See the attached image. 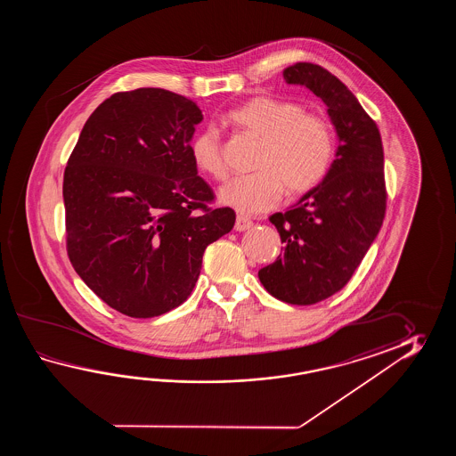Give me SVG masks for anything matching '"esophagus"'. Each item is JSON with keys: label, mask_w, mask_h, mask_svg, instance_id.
<instances>
[{"label": "esophagus", "mask_w": 456, "mask_h": 456, "mask_svg": "<svg viewBox=\"0 0 456 456\" xmlns=\"http://www.w3.org/2000/svg\"><path fill=\"white\" fill-rule=\"evenodd\" d=\"M252 226V222L249 218H246V216H236V224H234V230L236 232H246V230H249Z\"/></svg>", "instance_id": "1"}]
</instances>
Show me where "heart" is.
I'll use <instances>...</instances> for the list:
<instances>
[{
    "label": "heart",
    "mask_w": 456,
    "mask_h": 456,
    "mask_svg": "<svg viewBox=\"0 0 456 456\" xmlns=\"http://www.w3.org/2000/svg\"><path fill=\"white\" fill-rule=\"evenodd\" d=\"M226 120L261 140L252 175L232 177L220 189V202L240 214L257 215L279 204L283 189L291 195L316 189L328 177L338 143L324 117L285 99L256 96L234 107ZM191 156L199 171L226 175L218 132L207 126L191 142Z\"/></svg>",
    "instance_id": "heart-1"
}]
</instances>
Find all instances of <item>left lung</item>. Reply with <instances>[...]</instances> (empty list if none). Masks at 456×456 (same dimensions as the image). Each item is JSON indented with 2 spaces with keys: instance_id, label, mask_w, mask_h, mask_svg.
Masks as SVG:
<instances>
[{
  "instance_id": "left-lung-1",
  "label": "left lung",
  "mask_w": 456,
  "mask_h": 456,
  "mask_svg": "<svg viewBox=\"0 0 456 456\" xmlns=\"http://www.w3.org/2000/svg\"><path fill=\"white\" fill-rule=\"evenodd\" d=\"M283 79L322 99L339 146L328 177L269 218L285 248L259 281L277 300L314 305L346 287L379 234L387 212L385 156L375 120L339 77L301 61L283 69Z\"/></svg>"
}]
</instances>
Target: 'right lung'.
Returning <instances> with one entry per match:
<instances>
[{"label": "right lung", "mask_w": 456, "mask_h": 456, "mask_svg": "<svg viewBox=\"0 0 456 456\" xmlns=\"http://www.w3.org/2000/svg\"><path fill=\"white\" fill-rule=\"evenodd\" d=\"M202 110L159 87L116 93L89 116L63 175L67 251L77 275L130 318L175 310L194 290L232 208L191 156Z\"/></svg>", "instance_id": "obj_1"}]
</instances>
